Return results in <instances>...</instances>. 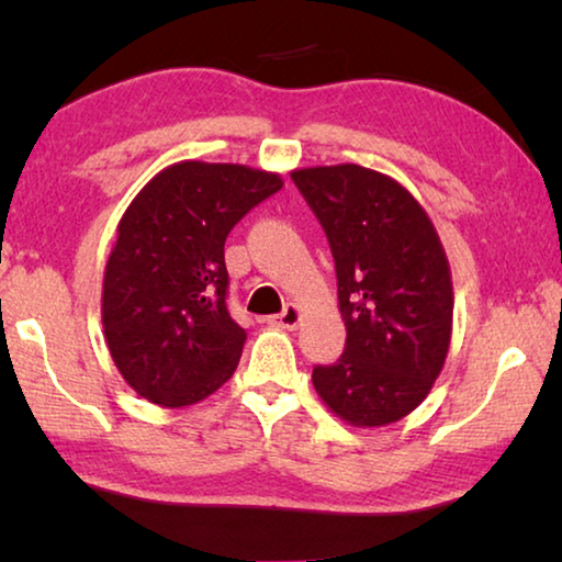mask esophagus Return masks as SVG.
I'll list each match as a JSON object with an SVG mask.
<instances>
[{"instance_id":"esophagus-1","label":"esophagus","mask_w":562,"mask_h":562,"mask_svg":"<svg viewBox=\"0 0 562 562\" xmlns=\"http://www.w3.org/2000/svg\"><path fill=\"white\" fill-rule=\"evenodd\" d=\"M270 322H272V325L282 327V329H297L300 322H302V310L294 302H290L288 307H284L280 315H274Z\"/></svg>"}]
</instances>
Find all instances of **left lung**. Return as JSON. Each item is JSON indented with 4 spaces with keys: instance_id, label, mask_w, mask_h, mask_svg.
I'll list each match as a JSON object with an SVG mask.
<instances>
[{
    "instance_id": "obj_1",
    "label": "left lung",
    "mask_w": 562,
    "mask_h": 562,
    "mask_svg": "<svg viewBox=\"0 0 562 562\" xmlns=\"http://www.w3.org/2000/svg\"><path fill=\"white\" fill-rule=\"evenodd\" d=\"M325 227L347 345L312 384L351 426L394 424L424 402L449 355L453 288L434 223L394 178L355 164L292 170Z\"/></svg>"
}]
</instances>
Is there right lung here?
<instances>
[{"instance_id": "right-lung-1", "label": "right lung", "mask_w": 562, "mask_h": 562, "mask_svg": "<svg viewBox=\"0 0 562 562\" xmlns=\"http://www.w3.org/2000/svg\"><path fill=\"white\" fill-rule=\"evenodd\" d=\"M282 178L183 160L133 198L103 274V335L121 376L158 406H190L237 369L245 329L227 312L225 237Z\"/></svg>"}]
</instances>
